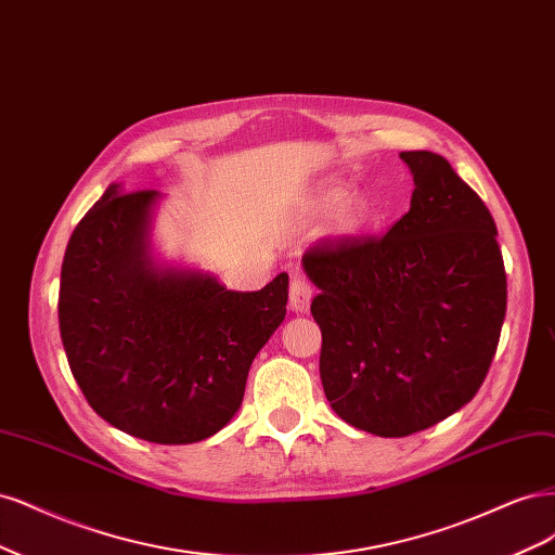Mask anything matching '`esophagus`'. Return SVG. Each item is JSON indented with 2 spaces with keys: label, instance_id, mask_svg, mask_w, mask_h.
I'll return each instance as SVG.
<instances>
[{
  "label": "esophagus",
  "instance_id": "1",
  "mask_svg": "<svg viewBox=\"0 0 555 555\" xmlns=\"http://www.w3.org/2000/svg\"><path fill=\"white\" fill-rule=\"evenodd\" d=\"M311 297H313V285L304 279V276H295L291 281V309L295 313H304L309 311L311 307Z\"/></svg>",
  "mask_w": 555,
  "mask_h": 555
}]
</instances>
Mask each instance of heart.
I'll list each match as a JSON object with an SVG mask.
<instances>
[{
	"label": "heart",
	"instance_id": "1",
	"mask_svg": "<svg viewBox=\"0 0 555 555\" xmlns=\"http://www.w3.org/2000/svg\"><path fill=\"white\" fill-rule=\"evenodd\" d=\"M344 195H346L344 189L334 186L323 195V198H320V205H323V209H332L344 201ZM369 217H371L369 203L364 198H350L341 207H338L336 223H338V228L346 230V232H354V230H360V228L366 225Z\"/></svg>",
	"mask_w": 555,
	"mask_h": 555
}]
</instances>
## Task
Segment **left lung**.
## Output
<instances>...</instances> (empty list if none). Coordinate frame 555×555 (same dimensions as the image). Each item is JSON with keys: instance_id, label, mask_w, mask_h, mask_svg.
Segmentation results:
<instances>
[{"instance_id": "obj_1", "label": "left lung", "mask_w": 555, "mask_h": 555, "mask_svg": "<svg viewBox=\"0 0 555 555\" xmlns=\"http://www.w3.org/2000/svg\"><path fill=\"white\" fill-rule=\"evenodd\" d=\"M415 191L385 237L323 242L301 258L320 295V380L334 413L403 438L473 401L507 309L498 230L447 158L401 152Z\"/></svg>"}]
</instances>
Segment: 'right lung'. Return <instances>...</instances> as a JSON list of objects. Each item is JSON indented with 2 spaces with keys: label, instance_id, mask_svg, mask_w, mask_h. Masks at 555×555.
Wrapping results in <instances>:
<instances>
[{
  "label": "right lung",
  "instance_id": "1",
  "mask_svg": "<svg viewBox=\"0 0 555 555\" xmlns=\"http://www.w3.org/2000/svg\"><path fill=\"white\" fill-rule=\"evenodd\" d=\"M158 191L111 184L68 240L60 332L87 403L133 438L205 440L235 417L256 354L285 318L288 274L235 293L152 248Z\"/></svg>",
  "mask_w": 555,
  "mask_h": 555
}]
</instances>
